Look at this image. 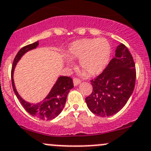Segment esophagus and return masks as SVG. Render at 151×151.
Returning a JSON list of instances; mask_svg holds the SVG:
<instances>
[{
  "label": "esophagus",
  "instance_id": "esophagus-1",
  "mask_svg": "<svg viewBox=\"0 0 151 151\" xmlns=\"http://www.w3.org/2000/svg\"><path fill=\"white\" fill-rule=\"evenodd\" d=\"M80 82H81V81H80V80L77 78H74V80H73V83H74V86H78L79 84L80 83Z\"/></svg>",
  "mask_w": 151,
  "mask_h": 151
}]
</instances>
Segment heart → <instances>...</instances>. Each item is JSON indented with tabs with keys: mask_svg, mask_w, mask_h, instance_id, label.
Segmentation results:
<instances>
[{
	"mask_svg": "<svg viewBox=\"0 0 151 151\" xmlns=\"http://www.w3.org/2000/svg\"><path fill=\"white\" fill-rule=\"evenodd\" d=\"M109 43L104 38L83 39L71 43L65 55L70 60H79L80 68L88 76L102 72L110 58Z\"/></svg>",
	"mask_w": 151,
	"mask_h": 151,
	"instance_id": "1",
	"label": "heart"
}]
</instances>
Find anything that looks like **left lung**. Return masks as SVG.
Returning <instances> with one entry per match:
<instances>
[{
	"label": "left lung",
	"mask_w": 151,
	"mask_h": 151,
	"mask_svg": "<svg viewBox=\"0 0 151 151\" xmlns=\"http://www.w3.org/2000/svg\"><path fill=\"white\" fill-rule=\"evenodd\" d=\"M136 66L127 47L120 44L115 56L102 73L91 80L93 90L86 98L87 106L98 116L115 115L125 106L136 83Z\"/></svg>",
	"instance_id": "8db88e82"
}]
</instances>
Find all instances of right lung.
Listing matches in <instances>:
<instances>
[{
    "mask_svg": "<svg viewBox=\"0 0 151 151\" xmlns=\"http://www.w3.org/2000/svg\"><path fill=\"white\" fill-rule=\"evenodd\" d=\"M38 45H39V41L24 46L18 52L14 59L12 71H11L12 85L15 95L28 113L42 120H51L56 116H58L60 112L63 111L65 104L68 94L71 88H74L72 79L70 77H65V76H61L59 77L47 97L43 101L37 104H31L24 101L18 95L14 83L13 73L18 62L20 60L24 53L29 50L36 48Z\"/></svg>",
    "mask_w": 151,
    "mask_h": 151,
    "instance_id": "right-lung-1",
    "label": "right lung"
}]
</instances>
